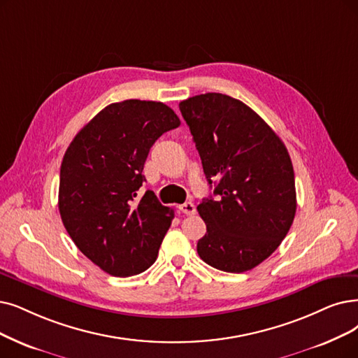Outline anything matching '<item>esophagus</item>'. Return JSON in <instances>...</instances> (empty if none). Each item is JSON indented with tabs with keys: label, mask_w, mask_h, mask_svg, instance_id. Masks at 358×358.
I'll return each instance as SVG.
<instances>
[{
	"label": "esophagus",
	"mask_w": 358,
	"mask_h": 358,
	"mask_svg": "<svg viewBox=\"0 0 358 358\" xmlns=\"http://www.w3.org/2000/svg\"><path fill=\"white\" fill-rule=\"evenodd\" d=\"M179 210H180L183 214H187V216H192V214H195V211H196L194 203H185V204L179 206Z\"/></svg>",
	"instance_id": "obj_1"
}]
</instances>
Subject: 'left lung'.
<instances>
[{"mask_svg": "<svg viewBox=\"0 0 358 358\" xmlns=\"http://www.w3.org/2000/svg\"><path fill=\"white\" fill-rule=\"evenodd\" d=\"M179 108L210 187L219 180L216 198H204L196 207L207 224L198 255L227 273L251 270L273 254L295 217L288 150L259 114L229 95H195Z\"/></svg>", "mask_w": 358, "mask_h": 358, "instance_id": "1", "label": "left lung"}]
</instances>
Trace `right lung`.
<instances>
[{
  "label": "right lung",
  "instance_id": "obj_1",
  "mask_svg": "<svg viewBox=\"0 0 358 358\" xmlns=\"http://www.w3.org/2000/svg\"><path fill=\"white\" fill-rule=\"evenodd\" d=\"M180 124L163 103L126 99L99 111L70 142L60 169L59 210L75 245L106 273L147 270L175 217L152 191L138 196L150 148Z\"/></svg>",
  "mask_w": 358,
  "mask_h": 358
}]
</instances>
